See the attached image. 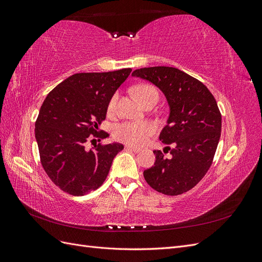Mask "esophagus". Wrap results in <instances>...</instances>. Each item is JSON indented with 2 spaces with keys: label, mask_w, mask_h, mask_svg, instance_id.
Segmentation results:
<instances>
[{
  "label": "esophagus",
  "mask_w": 262,
  "mask_h": 262,
  "mask_svg": "<svg viewBox=\"0 0 262 262\" xmlns=\"http://www.w3.org/2000/svg\"><path fill=\"white\" fill-rule=\"evenodd\" d=\"M125 149L126 150H131V152H134V153H139L140 152V148H138V147H134V146H130V145H126L125 146Z\"/></svg>",
  "instance_id": "1"
}]
</instances>
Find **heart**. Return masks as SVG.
Segmentation results:
<instances>
[{
  "mask_svg": "<svg viewBox=\"0 0 262 262\" xmlns=\"http://www.w3.org/2000/svg\"><path fill=\"white\" fill-rule=\"evenodd\" d=\"M136 94L140 98L141 102L146 100L148 97L156 95L158 96L157 91L150 85H140L136 87ZM119 95L115 94L109 101L108 112L114 113ZM155 132V126L149 122H123L117 124L114 128V137L116 140L124 142L126 144L131 145H142L144 144L149 137H152Z\"/></svg>",
  "mask_w": 262,
  "mask_h": 262,
  "instance_id": "1",
  "label": "heart"
}]
</instances>
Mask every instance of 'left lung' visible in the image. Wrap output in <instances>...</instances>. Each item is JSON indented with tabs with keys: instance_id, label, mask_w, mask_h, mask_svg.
Wrapping results in <instances>:
<instances>
[{
	"instance_id": "obj_1",
	"label": "left lung",
	"mask_w": 262,
	"mask_h": 262,
	"mask_svg": "<svg viewBox=\"0 0 262 262\" xmlns=\"http://www.w3.org/2000/svg\"><path fill=\"white\" fill-rule=\"evenodd\" d=\"M132 76L154 84L165 95L169 116L160 140L166 145L153 150L154 166L144 170L147 184L156 191L178 195L192 189L212 165L219 144L222 116L215 98L200 81L170 67L136 70Z\"/></svg>"
}]
</instances>
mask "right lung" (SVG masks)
<instances>
[{
	"label": "right lung",
	"instance_id": "add662e5",
	"mask_svg": "<svg viewBox=\"0 0 262 262\" xmlns=\"http://www.w3.org/2000/svg\"><path fill=\"white\" fill-rule=\"evenodd\" d=\"M131 71L76 73L46 97L35 136L45 171L64 192L84 195L99 188L115 156L123 149L120 143H110L89 150L85 143L109 136L99 132L98 126L106 119L110 99Z\"/></svg>",
	"mask_w": 262,
	"mask_h": 262
}]
</instances>
